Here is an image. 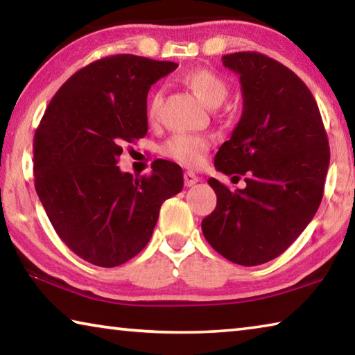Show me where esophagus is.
Masks as SVG:
<instances>
[{
	"label": "esophagus",
	"instance_id": "obj_1",
	"mask_svg": "<svg viewBox=\"0 0 355 355\" xmlns=\"http://www.w3.org/2000/svg\"><path fill=\"white\" fill-rule=\"evenodd\" d=\"M184 186H188V188H191V186H194L197 182H199V177L196 175L194 172H184Z\"/></svg>",
	"mask_w": 355,
	"mask_h": 355
}]
</instances>
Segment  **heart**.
Here are the masks:
<instances>
[{
  "mask_svg": "<svg viewBox=\"0 0 355 355\" xmlns=\"http://www.w3.org/2000/svg\"><path fill=\"white\" fill-rule=\"evenodd\" d=\"M186 83L208 107L219 106L228 95L227 83L211 70L200 69L192 71L186 76ZM161 101H163V92L161 91H155L150 95L147 103V116L150 120L158 117ZM209 146H211V141L207 136L180 133L173 135L171 139L166 141L163 153L184 166H199L205 158Z\"/></svg>",
  "mask_w": 355,
  "mask_h": 355,
  "instance_id": "obj_1",
  "label": "heart"
}]
</instances>
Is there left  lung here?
<instances>
[{"label":"left lung","mask_w":355,"mask_h":355,"mask_svg":"<svg viewBox=\"0 0 355 355\" xmlns=\"http://www.w3.org/2000/svg\"><path fill=\"white\" fill-rule=\"evenodd\" d=\"M222 64L239 76L243 114L214 167L245 175V188L230 191L209 178L218 205L202 220V232L227 260L257 266L285 252L313 219L329 141L313 95L284 64L255 51L225 55Z\"/></svg>","instance_id":"left-lung-1"}]
</instances>
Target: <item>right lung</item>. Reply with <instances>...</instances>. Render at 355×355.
I'll list each match as a JSON object with an SVG mask.
<instances>
[{
    "mask_svg": "<svg viewBox=\"0 0 355 355\" xmlns=\"http://www.w3.org/2000/svg\"><path fill=\"white\" fill-rule=\"evenodd\" d=\"M178 64L116 55L65 81L34 136V184L59 238L83 260L123 264L146 248L159 208L183 189L178 164L156 159L135 178L117 166L147 135V94Z\"/></svg>",
    "mask_w": 355,
    "mask_h": 355,
    "instance_id": "obj_1",
    "label": "right lung"
}]
</instances>
